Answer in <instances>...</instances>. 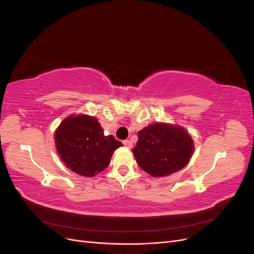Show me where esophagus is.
<instances>
[{"mask_svg":"<svg viewBox=\"0 0 254 254\" xmlns=\"http://www.w3.org/2000/svg\"><path fill=\"white\" fill-rule=\"evenodd\" d=\"M123 144H124V145L126 146V147H128V148H131V147H132V142L129 141V140L123 141Z\"/></svg>","mask_w":254,"mask_h":254,"instance_id":"34e87169","label":"esophagus"}]
</instances>
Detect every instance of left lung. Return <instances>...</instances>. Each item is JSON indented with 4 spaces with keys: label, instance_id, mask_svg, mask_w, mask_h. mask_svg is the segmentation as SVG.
<instances>
[{
    "label": "left lung",
    "instance_id": "obj_1",
    "mask_svg": "<svg viewBox=\"0 0 254 254\" xmlns=\"http://www.w3.org/2000/svg\"><path fill=\"white\" fill-rule=\"evenodd\" d=\"M132 150L137 164L153 177L170 176L186 166L194 152V142L186 129L156 123L137 132Z\"/></svg>",
    "mask_w": 254,
    "mask_h": 254
}]
</instances>
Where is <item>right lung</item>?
Listing matches in <instances>:
<instances>
[{
	"label": "right lung",
	"mask_w": 254,
	"mask_h": 254,
	"mask_svg": "<svg viewBox=\"0 0 254 254\" xmlns=\"http://www.w3.org/2000/svg\"><path fill=\"white\" fill-rule=\"evenodd\" d=\"M103 131L97 119L90 115H72L61 122L54 137L65 166L84 177L103 172L109 165L114 150L123 145Z\"/></svg>",
	"instance_id": "1"
}]
</instances>
